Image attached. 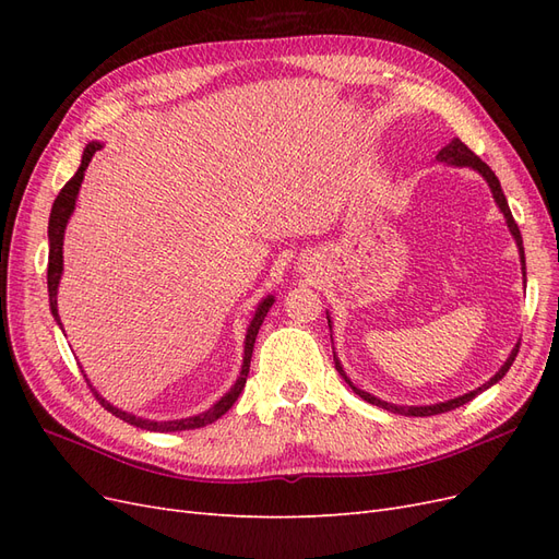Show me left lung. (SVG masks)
<instances>
[{
  "mask_svg": "<svg viewBox=\"0 0 559 559\" xmlns=\"http://www.w3.org/2000/svg\"><path fill=\"white\" fill-rule=\"evenodd\" d=\"M436 160H438V163H445V165H454V167H471V170H476L478 175H483V179H485L487 186H489V191H492V198H495V202H497V207L501 210V214H503V218H506V226H509V230H511V235H513V240H515V245H518L520 263H522V277H524V247H522V235H520V228H518L515 218H513V214H511L509 202H506V195H503V191H501V183H499L497 175H495L492 170H489L487 163H483L462 140H456V138H454L448 146H443L441 151H438ZM326 319H329V326H331L329 312H326ZM518 349H520V343L511 349L509 359L503 361V366L497 370V373H495L492 378H489L485 384H480L478 389H473V392H468V394H464V396H456V399H450V401H443V403H433V405H396V403H386V401H382V399H378V396H373V394L364 392V389L354 386V382L347 378V373L343 370L341 359L335 357V352H333V361H335V370H337V373H341V378L352 386V392L357 394V396H361L364 401L373 403V405H378V408H384V411H389V413L405 415V417H429V415H438V413H448V411L460 408V405L468 403L471 399H476L480 392H485V389L497 384L506 373H509V368L513 366V361H515V357H518Z\"/></svg>",
  "mask_w": 559,
  "mask_h": 559,
  "instance_id": "8db88e82",
  "label": "left lung"
}]
</instances>
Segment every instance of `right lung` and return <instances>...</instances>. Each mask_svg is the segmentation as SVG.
Here are the masks:
<instances>
[{"label": "right lung", "mask_w": 559, "mask_h": 559, "mask_svg": "<svg viewBox=\"0 0 559 559\" xmlns=\"http://www.w3.org/2000/svg\"><path fill=\"white\" fill-rule=\"evenodd\" d=\"M99 148H103V144H99V142H91V144H86V148H83L79 170L70 181L62 186V191L58 193V198L53 202V210H50V218H48V302H50V314H53V319L58 321L60 329H62V321H60V314H58V286H60V277H62L64 228H67V222H70V216L76 207V198H79V189H81V181H83V173H86L91 158L95 156V151H99ZM273 302H275V296H265L257 306V312H253L249 326H247V335H245V357H242L240 376H238V380H235V384L228 389V392L212 405L210 411L191 415V417H181V419L158 421V419L138 417V415H132L128 411L116 408V405H111L107 399H103V394H97V389H93V384H91L93 394L97 396L99 403L105 405V411H109L116 417H121L123 421H128V425H134V427L146 429V431L167 433V431H186V429H200V427L212 425V421H216L224 413L230 411V405L238 401L240 392L245 389V382H247V376H249V361H251L253 343H257L259 329L263 324L267 310L273 308Z\"/></svg>", "instance_id": "right-lung-1"}]
</instances>
